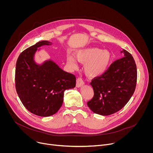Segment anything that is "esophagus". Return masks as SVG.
Instances as JSON below:
<instances>
[{"label":"esophagus","instance_id":"34e87169","mask_svg":"<svg viewBox=\"0 0 153 153\" xmlns=\"http://www.w3.org/2000/svg\"><path fill=\"white\" fill-rule=\"evenodd\" d=\"M84 82L81 78H78L77 79V82H76V86L77 88H79V87H81L84 85Z\"/></svg>","mask_w":153,"mask_h":153}]
</instances>
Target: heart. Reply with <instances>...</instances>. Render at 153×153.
Wrapping results in <instances>:
<instances>
[{"label": "heart", "mask_w": 153, "mask_h": 153, "mask_svg": "<svg viewBox=\"0 0 153 153\" xmlns=\"http://www.w3.org/2000/svg\"><path fill=\"white\" fill-rule=\"evenodd\" d=\"M111 60V54L108 50L90 47L79 50L75 57L70 54L67 56V63L71 70L79 68L78 62L84 64V71L90 77L102 76L108 69Z\"/></svg>", "instance_id": "heart-1"}]
</instances>
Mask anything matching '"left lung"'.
<instances>
[{"label": "left lung", "mask_w": 153, "mask_h": 153, "mask_svg": "<svg viewBox=\"0 0 153 153\" xmlns=\"http://www.w3.org/2000/svg\"><path fill=\"white\" fill-rule=\"evenodd\" d=\"M124 57L113 62L101 76L90 85L94 97L87 102L90 110L102 116H109L119 110L128 102L135 91L137 68L132 55L122 50Z\"/></svg>", "instance_id": "left-lung-1"}]
</instances>
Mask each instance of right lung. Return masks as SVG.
<instances>
[{"instance_id": "add662e5", "label": "right lung", "mask_w": 153, "mask_h": 153, "mask_svg": "<svg viewBox=\"0 0 153 153\" xmlns=\"http://www.w3.org/2000/svg\"><path fill=\"white\" fill-rule=\"evenodd\" d=\"M47 40L39 42L19 55L16 66V91L22 103L31 113L42 117L56 114L62 105L64 91L76 86V77L63 71L51 59L36 62L40 48L51 45Z\"/></svg>"}]
</instances>
